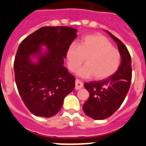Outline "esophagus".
I'll use <instances>...</instances> for the list:
<instances>
[{"mask_svg": "<svg viewBox=\"0 0 146 146\" xmlns=\"http://www.w3.org/2000/svg\"><path fill=\"white\" fill-rule=\"evenodd\" d=\"M83 87H84V84H83V82L77 79V80H75V90H78Z\"/></svg>", "mask_w": 146, "mask_h": 146, "instance_id": "esophagus-1", "label": "esophagus"}]
</instances>
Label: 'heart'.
<instances>
[{
    "label": "heart",
    "instance_id": "obj_1",
    "mask_svg": "<svg viewBox=\"0 0 146 146\" xmlns=\"http://www.w3.org/2000/svg\"><path fill=\"white\" fill-rule=\"evenodd\" d=\"M66 59L71 72H75L86 59V64L78 69V75L84 78L95 76L96 80H99L113 75L121 62L119 50L105 36L100 34L84 37L78 45L71 44L66 50Z\"/></svg>",
    "mask_w": 146,
    "mask_h": 146
}]
</instances>
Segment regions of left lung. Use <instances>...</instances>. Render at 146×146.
Returning <instances> with one entry per match:
<instances>
[{
	"label": "left lung",
	"mask_w": 146,
	"mask_h": 146,
	"mask_svg": "<svg viewBox=\"0 0 146 146\" xmlns=\"http://www.w3.org/2000/svg\"><path fill=\"white\" fill-rule=\"evenodd\" d=\"M106 32L117 43L121 60L118 70L112 76L84 84L90 97L83 110L86 115L96 120L107 119L119 109L127 96L132 78L131 57L127 48L111 33Z\"/></svg>",
	"instance_id": "1"
}]
</instances>
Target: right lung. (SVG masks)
<instances>
[{"instance_id": "1", "label": "right lung", "mask_w": 146, "mask_h": 146, "mask_svg": "<svg viewBox=\"0 0 146 146\" xmlns=\"http://www.w3.org/2000/svg\"><path fill=\"white\" fill-rule=\"evenodd\" d=\"M77 38L70 27H43L19 44L14 72L19 95L33 115L49 118L62 108L75 78L63 66L66 50ZM42 46L46 50L43 51ZM37 59L36 62L32 59Z\"/></svg>"}]
</instances>
